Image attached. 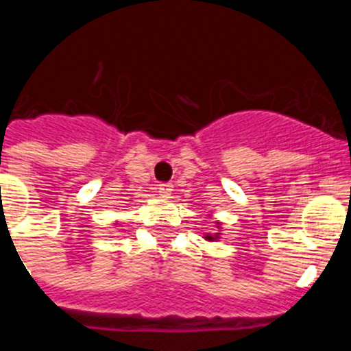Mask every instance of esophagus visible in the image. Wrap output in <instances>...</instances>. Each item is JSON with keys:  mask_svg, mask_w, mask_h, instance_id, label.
<instances>
[{"mask_svg": "<svg viewBox=\"0 0 351 351\" xmlns=\"http://www.w3.org/2000/svg\"><path fill=\"white\" fill-rule=\"evenodd\" d=\"M173 191V184H170V182H161V184H158V193L161 195V197H170Z\"/></svg>", "mask_w": 351, "mask_h": 351, "instance_id": "34e87169", "label": "esophagus"}]
</instances>
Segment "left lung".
<instances>
[{"label":"left lung","instance_id":"1","mask_svg":"<svg viewBox=\"0 0 351 351\" xmlns=\"http://www.w3.org/2000/svg\"><path fill=\"white\" fill-rule=\"evenodd\" d=\"M206 239H209V241H214V239H216V237H213V235H210V234H209V235H207V237H206Z\"/></svg>","mask_w":351,"mask_h":351}]
</instances>
